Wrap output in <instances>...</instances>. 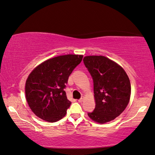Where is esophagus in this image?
I'll use <instances>...</instances> for the list:
<instances>
[{"instance_id":"esophagus-1","label":"esophagus","mask_w":155,"mask_h":155,"mask_svg":"<svg viewBox=\"0 0 155 155\" xmlns=\"http://www.w3.org/2000/svg\"><path fill=\"white\" fill-rule=\"evenodd\" d=\"M84 96H82V97H81L79 100H78V101H79V102H82V101H84Z\"/></svg>"}]
</instances>
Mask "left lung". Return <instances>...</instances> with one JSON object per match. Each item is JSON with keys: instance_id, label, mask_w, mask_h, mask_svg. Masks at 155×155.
I'll list each match as a JSON object with an SVG mask.
<instances>
[{"instance_id": "left-lung-1", "label": "left lung", "mask_w": 155, "mask_h": 155, "mask_svg": "<svg viewBox=\"0 0 155 155\" xmlns=\"http://www.w3.org/2000/svg\"><path fill=\"white\" fill-rule=\"evenodd\" d=\"M84 63L93 80L95 108L88 115L105 124L120 115L130 101V82L124 68L103 55H88Z\"/></svg>"}]
</instances>
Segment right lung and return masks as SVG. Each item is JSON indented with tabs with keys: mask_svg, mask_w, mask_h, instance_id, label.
Instances as JSON below:
<instances>
[{
	"mask_svg": "<svg viewBox=\"0 0 155 155\" xmlns=\"http://www.w3.org/2000/svg\"><path fill=\"white\" fill-rule=\"evenodd\" d=\"M82 55L67 54L45 60L30 73L25 83V96L33 113L42 120L55 122L62 119L71 102L64 88Z\"/></svg>",
	"mask_w": 155,
	"mask_h": 155,
	"instance_id": "1",
	"label": "right lung"
}]
</instances>
